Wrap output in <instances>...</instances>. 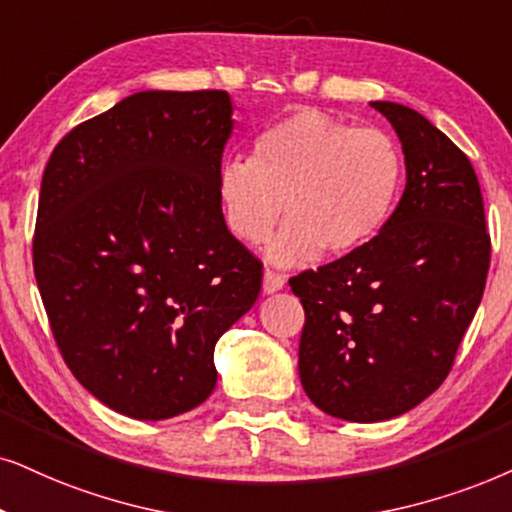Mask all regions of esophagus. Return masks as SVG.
<instances>
[{"label":"esophagus","mask_w":512,"mask_h":512,"mask_svg":"<svg viewBox=\"0 0 512 512\" xmlns=\"http://www.w3.org/2000/svg\"><path fill=\"white\" fill-rule=\"evenodd\" d=\"M262 286H264V293H276V290H281L283 286H286V276L278 274V271H274V269H267L264 271Z\"/></svg>","instance_id":"1"}]
</instances>
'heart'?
Listing matches in <instances>:
<instances>
[{"label":"heart","instance_id":"obj_1","mask_svg":"<svg viewBox=\"0 0 512 512\" xmlns=\"http://www.w3.org/2000/svg\"><path fill=\"white\" fill-rule=\"evenodd\" d=\"M401 184L404 155L385 129L297 111L264 127L250 158L226 160L217 189L226 226L243 243L267 241L286 215L269 260L290 267L319 250L342 257L371 243L392 217Z\"/></svg>","mask_w":512,"mask_h":512}]
</instances>
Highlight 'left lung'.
Returning <instances> with one entry per match:
<instances>
[{
    "label": "left lung",
    "instance_id": "left-lung-1",
    "mask_svg": "<svg viewBox=\"0 0 512 512\" xmlns=\"http://www.w3.org/2000/svg\"><path fill=\"white\" fill-rule=\"evenodd\" d=\"M371 106L401 141L404 196L371 243L290 278L304 307V392L352 423L401 416L444 383L491 260L468 155L413 108Z\"/></svg>",
    "mask_w": 512,
    "mask_h": 512
}]
</instances>
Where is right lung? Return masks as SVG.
Instances as JSON below:
<instances>
[{
	"label": "right lung",
	"mask_w": 512,
	"mask_h": 512,
	"mask_svg": "<svg viewBox=\"0 0 512 512\" xmlns=\"http://www.w3.org/2000/svg\"><path fill=\"white\" fill-rule=\"evenodd\" d=\"M231 99L139 92L82 122L44 167L32 264L70 371L108 409L165 420L217 385L215 345L262 262L219 200Z\"/></svg>",
	"instance_id": "1"
}]
</instances>
